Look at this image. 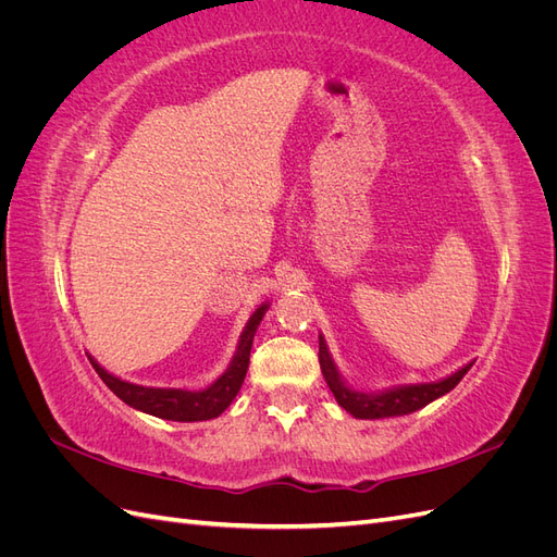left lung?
<instances>
[{
  "label": "left lung",
  "instance_id": "8db88e82",
  "mask_svg": "<svg viewBox=\"0 0 557 557\" xmlns=\"http://www.w3.org/2000/svg\"><path fill=\"white\" fill-rule=\"evenodd\" d=\"M318 360H320V369H323V376L330 385L334 399L339 401V407L346 409L350 416L364 418V420L407 416V413L423 409L425 404L450 393L453 387L458 385L462 381V376L471 369V362H469L462 369H458L455 374L446 376L444 381L418 383V385H399V387H393V391H385V393H379V395H367V393L352 391V387H348L342 381L339 372H336V367L332 362V356H330L323 336H318Z\"/></svg>",
  "mask_w": 557,
  "mask_h": 557
}]
</instances>
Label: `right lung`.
I'll use <instances>...</instances> for the list:
<instances>
[{
  "mask_svg": "<svg viewBox=\"0 0 557 557\" xmlns=\"http://www.w3.org/2000/svg\"><path fill=\"white\" fill-rule=\"evenodd\" d=\"M269 307L262 305L260 309H256V313L250 315V320L246 323L242 339L237 346V352L227 367V372L218 379L215 383H211L207 391H176V387H144V385H134L127 381L115 379L113 374H109L104 367H99L95 360L92 367L95 372L99 374L115 397H121L129 407L139 409L144 413L158 416L164 420H176V423H195V420H211L221 416L232 399L237 397L239 387L246 379L248 372V360H250V346H252V336H256V330L260 325V320L264 315Z\"/></svg>",
  "mask_w": 557,
  "mask_h": 557,
  "instance_id": "obj_1",
  "label": "right lung"
}]
</instances>
